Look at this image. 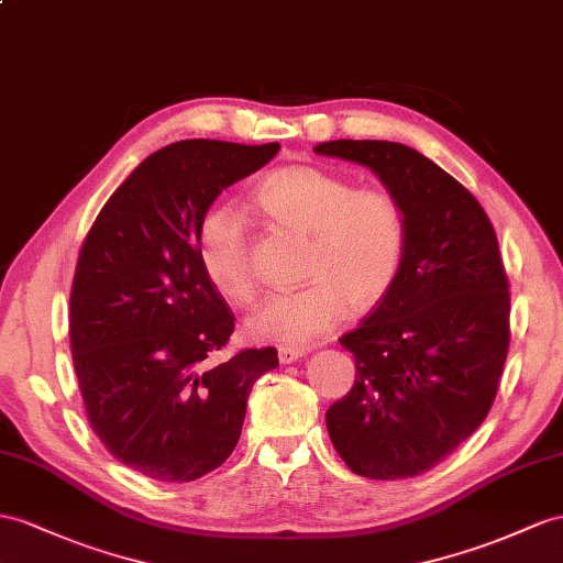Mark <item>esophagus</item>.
<instances>
[{
	"instance_id": "obj_1",
	"label": "esophagus",
	"mask_w": 563,
	"mask_h": 563,
	"mask_svg": "<svg viewBox=\"0 0 563 563\" xmlns=\"http://www.w3.org/2000/svg\"><path fill=\"white\" fill-rule=\"evenodd\" d=\"M301 356H305V350H299V347H280L278 350L280 364H292V362H297V358H301Z\"/></svg>"
}]
</instances>
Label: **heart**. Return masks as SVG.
Segmentation results:
<instances>
[{
  "instance_id": "b5f03b06",
  "label": "heart",
  "mask_w": 563,
  "mask_h": 563,
  "mask_svg": "<svg viewBox=\"0 0 563 563\" xmlns=\"http://www.w3.org/2000/svg\"><path fill=\"white\" fill-rule=\"evenodd\" d=\"M254 205L271 223L307 233V285L273 295L247 321L254 340L301 347L330 333L347 309L362 311L390 292L405 264L409 223L383 187H354L328 168L283 166L254 187ZM197 256L209 283L230 305L247 307L258 280L242 213L216 205L197 223Z\"/></svg>"
}]
</instances>
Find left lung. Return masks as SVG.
Returning a JSON list of instances; mask_svg holds the SVG:
<instances>
[{
    "label": "left lung",
    "mask_w": 563,
    "mask_h": 563,
    "mask_svg": "<svg viewBox=\"0 0 563 563\" xmlns=\"http://www.w3.org/2000/svg\"><path fill=\"white\" fill-rule=\"evenodd\" d=\"M316 154L368 166L407 213L395 285L340 338L356 380L325 423L356 475L413 478L473 435L499 390L511 297L495 228L464 185L407 144L333 140Z\"/></svg>",
    "instance_id": "obj_1"
}]
</instances>
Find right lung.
Returning <instances> with one entry per match:
<instances>
[{
    "label": "right lung",
    "mask_w": 563,
    "mask_h": 563,
    "mask_svg": "<svg viewBox=\"0 0 563 563\" xmlns=\"http://www.w3.org/2000/svg\"><path fill=\"white\" fill-rule=\"evenodd\" d=\"M280 144L183 140L123 180L85 238L70 287V352L85 413L107 452L147 478L190 483L242 432L252 385L276 347L213 364L235 316L197 256L213 199Z\"/></svg>",
    "instance_id": "right-lung-1"
}]
</instances>
